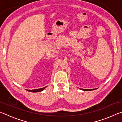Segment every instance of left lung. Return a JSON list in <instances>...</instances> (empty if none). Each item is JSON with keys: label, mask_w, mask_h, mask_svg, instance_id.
<instances>
[{"label": "left lung", "mask_w": 122, "mask_h": 122, "mask_svg": "<svg viewBox=\"0 0 122 122\" xmlns=\"http://www.w3.org/2000/svg\"><path fill=\"white\" fill-rule=\"evenodd\" d=\"M81 89L82 90H84V91H90V90H94V89Z\"/></svg>", "instance_id": "obj_1"}]
</instances>
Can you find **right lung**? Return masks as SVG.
<instances>
[{
    "instance_id": "obj_1",
    "label": "right lung",
    "mask_w": 122,
    "mask_h": 122,
    "mask_svg": "<svg viewBox=\"0 0 122 122\" xmlns=\"http://www.w3.org/2000/svg\"><path fill=\"white\" fill-rule=\"evenodd\" d=\"M47 86H45L44 88H40V89H33V90H28V92H42V91L44 90L45 88H46Z\"/></svg>"
}]
</instances>
